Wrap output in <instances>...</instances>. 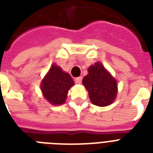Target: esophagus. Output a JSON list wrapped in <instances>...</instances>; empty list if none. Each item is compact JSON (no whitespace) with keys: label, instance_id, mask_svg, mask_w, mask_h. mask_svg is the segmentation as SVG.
Returning <instances> with one entry per match:
<instances>
[{"label":"esophagus","instance_id":"34e87169","mask_svg":"<svg viewBox=\"0 0 153 153\" xmlns=\"http://www.w3.org/2000/svg\"><path fill=\"white\" fill-rule=\"evenodd\" d=\"M82 80V78L81 76L78 77V78H75V79H74V81H75L76 83H81Z\"/></svg>","mask_w":153,"mask_h":153}]
</instances>
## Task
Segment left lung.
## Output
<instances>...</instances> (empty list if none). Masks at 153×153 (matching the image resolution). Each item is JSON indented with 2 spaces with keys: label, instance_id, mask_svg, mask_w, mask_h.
<instances>
[{
  "label": "left lung",
  "instance_id": "1",
  "mask_svg": "<svg viewBox=\"0 0 153 153\" xmlns=\"http://www.w3.org/2000/svg\"><path fill=\"white\" fill-rule=\"evenodd\" d=\"M88 72L82 79V83L88 91L91 102L98 106L111 104L117 92L116 80L101 62L91 66Z\"/></svg>",
  "mask_w": 153,
  "mask_h": 153
}]
</instances>
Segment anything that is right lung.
Wrapping results in <instances>:
<instances>
[{"instance_id": "add662e5", "label": "right lung", "mask_w": 153, "mask_h": 153, "mask_svg": "<svg viewBox=\"0 0 153 153\" xmlns=\"http://www.w3.org/2000/svg\"><path fill=\"white\" fill-rule=\"evenodd\" d=\"M74 84L68 73L63 72L57 65L53 64L44 79L41 90L44 98L52 105L63 104L68 91Z\"/></svg>"}]
</instances>
